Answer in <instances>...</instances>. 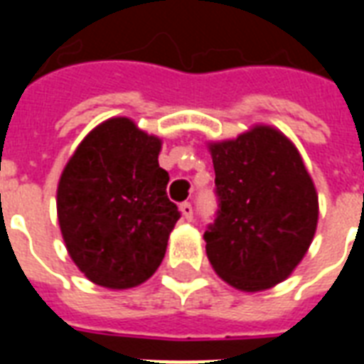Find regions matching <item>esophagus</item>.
<instances>
[{"instance_id": "34e87169", "label": "esophagus", "mask_w": 364, "mask_h": 364, "mask_svg": "<svg viewBox=\"0 0 364 364\" xmlns=\"http://www.w3.org/2000/svg\"><path fill=\"white\" fill-rule=\"evenodd\" d=\"M179 210H181L183 217H185L187 221H193V204H191V202H183V204L179 205Z\"/></svg>"}]
</instances>
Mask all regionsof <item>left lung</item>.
<instances>
[{
	"label": "left lung",
	"mask_w": 364,
	"mask_h": 364,
	"mask_svg": "<svg viewBox=\"0 0 364 364\" xmlns=\"http://www.w3.org/2000/svg\"><path fill=\"white\" fill-rule=\"evenodd\" d=\"M210 151L219 210L204 234L208 259L240 291L274 287L291 276L317 228V193L302 156L272 126L210 143Z\"/></svg>",
	"instance_id": "1"
}]
</instances>
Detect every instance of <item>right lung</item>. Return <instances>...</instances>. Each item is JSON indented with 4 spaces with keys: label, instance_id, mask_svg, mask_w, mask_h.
<instances>
[{
    "label": "right lung",
    "instance_id": "right-lung-1",
    "mask_svg": "<svg viewBox=\"0 0 364 364\" xmlns=\"http://www.w3.org/2000/svg\"><path fill=\"white\" fill-rule=\"evenodd\" d=\"M160 147L159 137L115 117L82 139L62 171L60 230L77 268L96 285L136 287L164 259L181 213L166 194Z\"/></svg>",
    "mask_w": 364,
    "mask_h": 364
}]
</instances>
